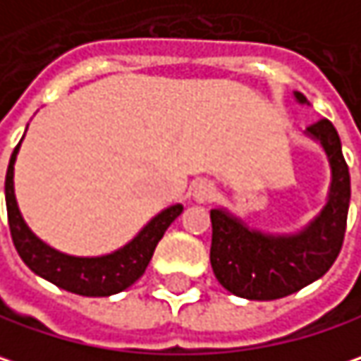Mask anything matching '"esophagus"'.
Listing matches in <instances>:
<instances>
[{
	"label": "esophagus",
	"mask_w": 361,
	"mask_h": 361,
	"mask_svg": "<svg viewBox=\"0 0 361 361\" xmlns=\"http://www.w3.org/2000/svg\"><path fill=\"white\" fill-rule=\"evenodd\" d=\"M193 197L197 203H209L216 197V187L212 183H207V180H201V183L195 185Z\"/></svg>",
	"instance_id": "1"
}]
</instances>
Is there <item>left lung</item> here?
Instances as JSON below:
<instances>
[{"label": "left lung", "mask_w": 361, "mask_h": 361, "mask_svg": "<svg viewBox=\"0 0 361 361\" xmlns=\"http://www.w3.org/2000/svg\"><path fill=\"white\" fill-rule=\"evenodd\" d=\"M298 102L306 98L296 92ZM306 133L321 143L331 164V191L322 212L302 232L271 236L246 228L243 219L212 209L209 261L218 281L234 296L277 300L317 281L339 257L348 228L349 168L337 129L329 118L312 123Z\"/></svg>", "instance_id": "obj_1"}]
</instances>
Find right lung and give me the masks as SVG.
<instances>
[{
	"instance_id": "right-lung-1",
	"label": "right lung",
	"mask_w": 361,
	"mask_h": 361,
	"mask_svg": "<svg viewBox=\"0 0 361 361\" xmlns=\"http://www.w3.org/2000/svg\"><path fill=\"white\" fill-rule=\"evenodd\" d=\"M18 147L20 143L13 149L6 172V205L10 234L22 261L47 281L80 296H111L133 286L152 261V255L168 226L183 214V205L176 203L158 214L129 245L111 255L69 257L39 240L20 216L13 197V162L18 156Z\"/></svg>"
}]
</instances>
